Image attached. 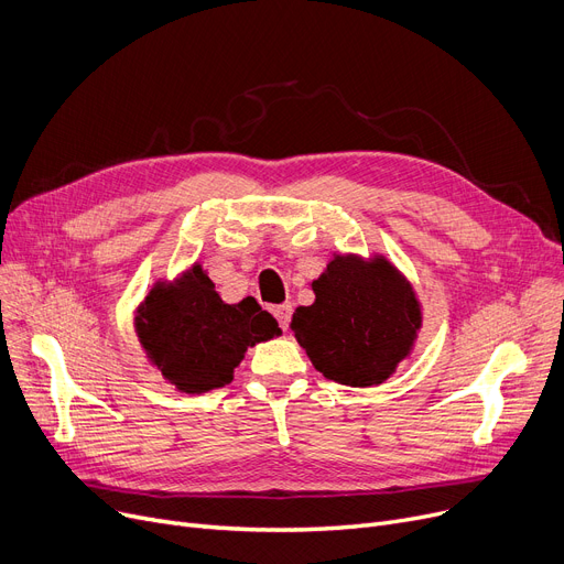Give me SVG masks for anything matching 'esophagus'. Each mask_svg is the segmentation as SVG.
<instances>
[{
	"mask_svg": "<svg viewBox=\"0 0 564 564\" xmlns=\"http://www.w3.org/2000/svg\"><path fill=\"white\" fill-rule=\"evenodd\" d=\"M274 317L279 319L281 329H288L290 317H292V306H290V304H281V306H274Z\"/></svg>",
	"mask_w": 564,
	"mask_h": 564,
	"instance_id": "obj_1",
	"label": "esophagus"
}]
</instances>
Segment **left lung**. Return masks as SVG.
I'll list each match as a JSON object with an SVG mask.
<instances>
[{"mask_svg": "<svg viewBox=\"0 0 564 564\" xmlns=\"http://www.w3.org/2000/svg\"><path fill=\"white\" fill-rule=\"evenodd\" d=\"M315 302L300 306L290 329L315 370L345 387H377L404 361L423 324L411 283L383 258L334 256L311 283Z\"/></svg>", "mask_w": 564, "mask_h": 564, "instance_id": "left-lung-1", "label": "left lung"}]
</instances>
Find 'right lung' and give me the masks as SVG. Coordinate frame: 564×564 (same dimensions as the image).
<instances>
[{"label": "right lung", "instance_id": "1", "mask_svg": "<svg viewBox=\"0 0 564 564\" xmlns=\"http://www.w3.org/2000/svg\"><path fill=\"white\" fill-rule=\"evenodd\" d=\"M134 329L145 357L181 393L226 387L247 347L281 334L256 300L221 302L198 262L175 283H155L137 308Z\"/></svg>", "mask_w": 564, "mask_h": 564}]
</instances>
